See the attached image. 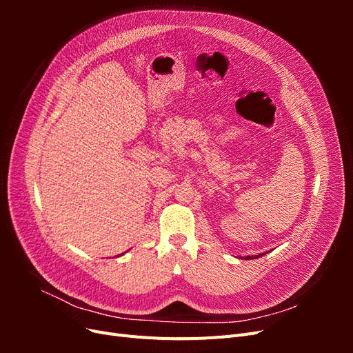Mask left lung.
Masks as SVG:
<instances>
[{
	"mask_svg": "<svg viewBox=\"0 0 353 353\" xmlns=\"http://www.w3.org/2000/svg\"><path fill=\"white\" fill-rule=\"evenodd\" d=\"M263 254V253H262ZM262 254H256V256H248V258H244V259H256V258H259V256H262Z\"/></svg>",
	"mask_w": 353,
	"mask_h": 353,
	"instance_id": "8db88e82",
	"label": "left lung"
}]
</instances>
